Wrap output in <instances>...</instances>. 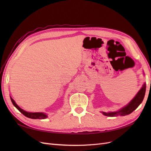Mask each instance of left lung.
Instances as JSON below:
<instances>
[{"instance_id":"left-lung-1","label":"left lung","mask_w":151,"mask_h":151,"mask_svg":"<svg viewBox=\"0 0 151 151\" xmlns=\"http://www.w3.org/2000/svg\"><path fill=\"white\" fill-rule=\"evenodd\" d=\"M146 89V84L144 83L140 91L135 95V96L131 100V101L127 104L125 106L120 109L119 111L115 112H102L104 115L107 116H116L118 115L125 116L129 115L131 113L133 112L135 109L137 108L140 103L142 102Z\"/></svg>"}]
</instances>
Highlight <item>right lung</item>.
Segmentation results:
<instances>
[{
	"mask_svg": "<svg viewBox=\"0 0 151 151\" xmlns=\"http://www.w3.org/2000/svg\"><path fill=\"white\" fill-rule=\"evenodd\" d=\"M11 101H12L14 106L18 109V110H19L21 113L23 114V115L26 117L32 118V119H45V118H47V116H48L46 114L44 113H42V112L31 113V112L26 111L23 110L22 109H21L19 106H18V105L14 101V100L11 97Z\"/></svg>",
	"mask_w": 151,
	"mask_h": 151,
	"instance_id": "add662e5",
	"label": "right lung"
}]
</instances>
